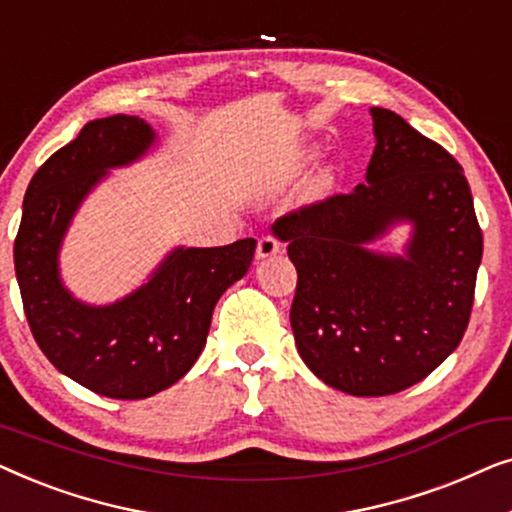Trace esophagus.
Returning a JSON list of instances; mask_svg holds the SVG:
<instances>
[{
    "label": "esophagus",
    "instance_id": "34e87169",
    "mask_svg": "<svg viewBox=\"0 0 512 512\" xmlns=\"http://www.w3.org/2000/svg\"><path fill=\"white\" fill-rule=\"evenodd\" d=\"M282 251V242L277 240L275 235H263L261 240H258V247H256V256L258 258H270Z\"/></svg>",
    "mask_w": 512,
    "mask_h": 512
}]
</instances>
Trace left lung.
<instances>
[{"mask_svg": "<svg viewBox=\"0 0 512 512\" xmlns=\"http://www.w3.org/2000/svg\"><path fill=\"white\" fill-rule=\"evenodd\" d=\"M366 184L275 221L298 270L291 328L298 354L328 387L389 396L433 373L464 338L482 230L461 165L389 109H373ZM416 226L409 256L362 244L391 222Z\"/></svg>", "mask_w": 512, "mask_h": 512, "instance_id": "obj_1", "label": "left lung"}]
</instances>
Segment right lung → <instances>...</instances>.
Returning <instances> with one entry per match:
<instances>
[{
	"label": "right lung",
	"mask_w": 512,
	"mask_h": 512,
	"mask_svg": "<svg viewBox=\"0 0 512 512\" xmlns=\"http://www.w3.org/2000/svg\"><path fill=\"white\" fill-rule=\"evenodd\" d=\"M153 144L137 116L83 125L34 174L13 244L27 324L60 373L107 398L137 401L181 380L207 342L221 293L247 275L256 240L177 249L149 284L109 307H88L62 289L58 249L74 209L107 167L125 165Z\"/></svg>",
	"instance_id": "add662e5"
}]
</instances>
